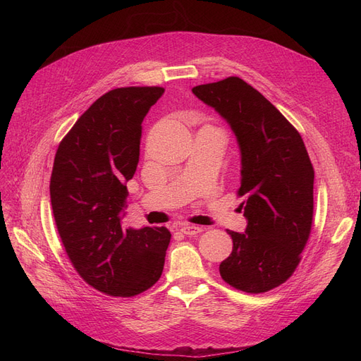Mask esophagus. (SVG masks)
<instances>
[{"label": "esophagus", "instance_id": "34e87169", "mask_svg": "<svg viewBox=\"0 0 361 361\" xmlns=\"http://www.w3.org/2000/svg\"><path fill=\"white\" fill-rule=\"evenodd\" d=\"M180 232L185 235H197L203 232V227L200 226H194V224H182L180 226Z\"/></svg>", "mask_w": 361, "mask_h": 361}]
</instances>
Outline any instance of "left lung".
<instances>
[{"instance_id": "8db88e82", "label": "left lung", "mask_w": 361, "mask_h": 361, "mask_svg": "<svg viewBox=\"0 0 361 361\" xmlns=\"http://www.w3.org/2000/svg\"><path fill=\"white\" fill-rule=\"evenodd\" d=\"M192 93L227 120L241 149L244 233L227 231L233 250L221 279L247 293L268 292L297 269L313 221L314 170L297 129L255 87L238 76Z\"/></svg>"}]
</instances>
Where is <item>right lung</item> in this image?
<instances>
[{"instance_id":"obj_1","label":"right lung","mask_w":361,"mask_h":361,"mask_svg":"<svg viewBox=\"0 0 361 361\" xmlns=\"http://www.w3.org/2000/svg\"><path fill=\"white\" fill-rule=\"evenodd\" d=\"M162 87H120L94 101L60 141L51 174L52 214L81 279L111 297H135L159 280L167 227L123 228L120 212L140 158L141 123Z\"/></svg>"}]
</instances>
